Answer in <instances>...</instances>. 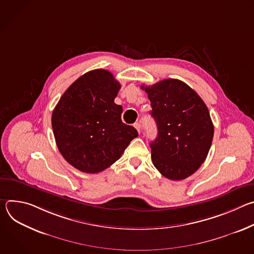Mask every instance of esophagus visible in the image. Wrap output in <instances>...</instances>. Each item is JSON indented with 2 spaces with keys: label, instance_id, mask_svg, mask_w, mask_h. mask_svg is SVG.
<instances>
[{
  "label": "esophagus",
  "instance_id": "esophagus-1",
  "mask_svg": "<svg viewBox=\"0 0 254 254\" xmlns=\"http://www.w3.org/2000/svg\"><path fill=\"white\" fill-rule=\"evenodd\" d=\"M133 127L136 128V130L138 131V133H140V125H139V123H135V124L133 125Z\"/></svg>",
  "mask_w": 254,
  "mask_h": 254
}]
</instances>
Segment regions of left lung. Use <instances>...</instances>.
I'll return each mask as SVG.
<instances>
[{"label": "left lung", "instance_id": "8db88e82", "mask_svg": "<svg viewBox=\"0 0 254 254\" xmlns=\"http://www.w3.org/2000/svg\"><path fill=\"white\" fill-rule=\"evenodd\" d=\"M141 88L148 93L158 127L157 138L150 142L154 166L170 180L188 178L206 160L213 139L214 127L206 104L178 79Z\"/></svg>", "mask_w": 254, "mask_h": 254}]
</instances>
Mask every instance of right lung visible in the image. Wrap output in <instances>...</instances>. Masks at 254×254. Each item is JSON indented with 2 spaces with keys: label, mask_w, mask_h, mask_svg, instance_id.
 <instances>
[{
  "label": "right lung",
  "mask_w": 254,
  "mask_h": 254,
  "mask_svg": "<svg viewBox=\"0 0 254 254\" xmlns=\"http://www.w3.org/2000/svg\"><path fill=\"white\" fill-rule=\"evenodd\" d=\"M121 84L110 71L91 70L72 83L52 113V128L63 158L77 170L94 174L116 163L136 129L122 122L115 103Z\"/></svg>",
  "instance_id": "right-lung-1"
}]
</instances>
